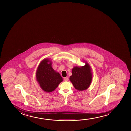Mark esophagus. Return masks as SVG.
I'll return each instance as SVG.
<instances>
[{"mask_svg": "<svg viewBox=\"0 0 131 131\" xmlns=\"http://www.w3.org/2000/svg\"><path fill=\"white\" fill-rule=\"evenodd\" d=\"M68 77H65L64 78V81H68Z\"/></svg>", "mask_w": 131, "mask_h": 131, "instance_id": "1", "label": "esophagus"}]
</instances>
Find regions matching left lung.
I'll return each instance as SVG.
<instances>
[{
	"instance_id": "1",
	"label": "left lung",
	"mask_w": 131,
	"mask_h": 131,
	"mask_svg": "<svg viewBox=\"0 0 131 131\" xmlns=\"http://www.w3.org/2000/svg\"><path fill=\"white\" fill-rule=\"evenodd\" d=\"M72 72V75L69 80L75 89L83 91L89 88L92 82L93 75L90 66L87 62H86L84 66L74 67Z\"/></svg>"
}]
</instances>
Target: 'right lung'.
Returning <instances> with one entry per match:
<instances>
[{
  "label": "right lung",
  "instance_id": "1",
  "mask_svg": "<svg viewBox=\"0 0 131 131\" xmlns=\"http://www.w3.org/2000/svg\"><path fill=\"white\" fill-rule=\"evenodd\" d=\"M51 60L44 59L38 66L36 73V80L42 90L47 93L52 92L63 81L59 72L53 69Z\"/></svg>",
  "mask_w": 131,
  "mask_h": 131
}]
</instances>
